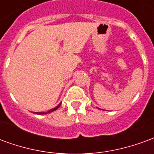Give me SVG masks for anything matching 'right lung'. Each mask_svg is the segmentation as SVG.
I'll list each match as a JSON object with an SVG mask.
<instances>
[{
	"mask_svg": "<svg viewBox=\"0 0 154 154\" xmlns=\"http://www.w3.org/2000/svg\"><path fill=\"white\" fill-rule=\"evenodd\" d=\"M61 103L59 104V105H57V106L55 107V108H54V109H51V110H49L48 111H47V112H35V113H37L38 115H44V114H48V113H51V112H53V111H54V110H56L58 108V107L60 106Z\"/></svg>",
	"mask_w": 154,
	"mask_h": 154,
	"instance_id": "1",
	"label": "right lung"
}]
</instances>
